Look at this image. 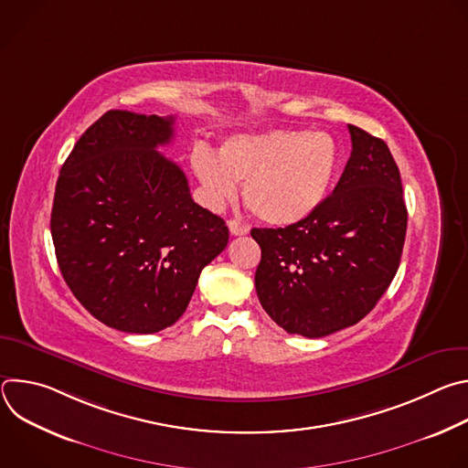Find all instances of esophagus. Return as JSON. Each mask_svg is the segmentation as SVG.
I'll return each mask as SVG.
<instances>
[{"mask_svg": "<svg viewBox=\"0 0 468 468\" xmlns=\"http://www.w3.org/2000/svg\"><path fill=\"white\" fill-rule=\"evenodd\" d=\"M228 226H229L231 235H248L250 233V226L240 222V220H237V218H231Z\"/></svg>", "mask_w": 468, "mask_h": 468, "instance_id": "1", "label": "esophagus"}]
</instances>
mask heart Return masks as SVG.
Masks as SVG:
<instances>
[{"label":"heart","instance_id":"heart-1","mask_svg":"<svg viewBox=\"0 0 468 468\" xmlns=\"http://www.w3.org/2000/svg\"><path fill=\"white\" fill-rule=\"evenodd\" d=\"M192 168L213 206L237 196L262 222L289 226L309 217L327 196L339 168V146L325 131L274 129L226 141L218 157L192 152Z\"/></svg>","mask_w":468,"mask_h":468}]
</instances>
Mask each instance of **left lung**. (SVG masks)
Segmentation results:
<instances>
[{"label":"left lung","mask_w":468,"mask_h":468,"mask_svg":"<svg viewBox=\"0 0 468 468\" xmlns=\"http://www.w3.org/2000/svg\"><path fill=\"white\" fill-rule=\"evenodd\" d=\"M352 154L345 172L303 220L253 228L261 246L255 291L285 331L325 337L365 318L388 289L402 257L408 209L388 146L348 125Z\"/></svg>","instance_id":"left-lung-1"}]
</instances>
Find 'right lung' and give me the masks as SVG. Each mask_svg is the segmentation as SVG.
Wrapping results in <instances>:
<instances>
[{"mask_svg": "<svg viewBox=\"0 0 468 468\" xmlns=\"http://www.w3.org/2000/svg\"><path fill=\"white\" fill-rule=\"evenodd\" d=\"M174 116L107 111L64 161L51 237L60 274L81 305L125 333H157L185 313L229 240L163 154Z\"/></svg>", "mask_w": 468, "mask_h": 468, "instance_id": "1", "label": "right lung"}]
</instances>
